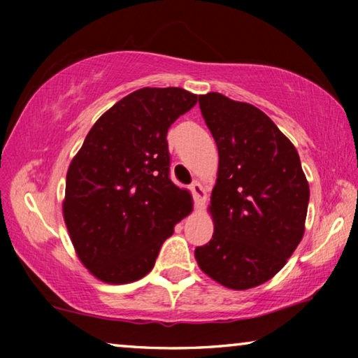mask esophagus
I'll use <instances>...</instances> for the list:
<instances>
[{
  "label": "esophagus",
  "instance_id": "esophagus-1",
  "mask_svg": "<svg viewBox=\"0 0 358 358\" xmlns=\"http://www.w3.org/2000/svg\"><path fill=\"white\" fill-rule=\"evenodd\" d=\"M191 191L194 196V202H196V208H202V205L205 203V199H207V194H205L203 186L199 183V181H194L191 185Z\"/></svg>",
  "mask_w": 358,
  "mask_h": 358
}]
</instances>
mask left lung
<instances>
[{
    "instance_id": "8db88e82",
    "label": "left lung",
    "mask_w": 358,
    "mask_h": 358,
    "mask_svg": "<svg viewBox=\"0 0 358 358\" xmlns=\"http://www.w3.org/2000/svg\"><path fill=\"white\" fill-rule=\"evenodd\" d=\"M220 166L208 211L215 232L196 248L205 275L234 290L271 280L305 234L310 185L292 142L257 107L199 96Z\"/></svg>"
}]
</instances>
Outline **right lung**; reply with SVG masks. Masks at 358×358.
Returning <instances> with one entry per match:
<instances>
[{
    "label": "right lung",
    "instance_id": "add662e5",
    "mask_svg": "<svg viewBox=\"0 0 358 358\" xmlns=\"http://www.w3.org/2000/svg\"><path fill=\"white\" fill-rule=\"evenodd\" d=\"M183 88H141L90 129L66 175L63 216L80 262L108 284L143 278L155 266L192 196L169 177L167 131L196 106Z\"/></svg>",
    "mask_w": 358,
    "mask_h": 358
}]
</instances>
